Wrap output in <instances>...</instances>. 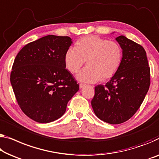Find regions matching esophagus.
<instances>
[{"instance_id": "1", "label": "esophagus", "mask_w": 159, "mask_h": 159, "mask_svg": "<svg viewBox=\"0 0 159 159\" xmlns=\"http://www.w3.org/2000/svg\"><path fill=\"white\" fill-rule=\"evenodd\" d=\"M85 86H86V84H79L80 89H83V88H84Z\"/></svg>"}]
</instances>
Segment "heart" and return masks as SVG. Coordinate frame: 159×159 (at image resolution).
I'll use <instances>...</instances> for the list:
<instances>
[{"instance_id":"heart-1","label":"heart","mask_w":159,"mask_h":159,"mask_svg":"<svg viewBox=\"0 0 159 159\" xmlns=\"http://www.w3.org/2000/svg\"><path fill=\"white\" fill-rule=\"evenodd\" d=\"M122 49L118 43L96 35L83 37L75 47L66 51L64 62L70 73H75L87 62L88 66L77 74L85 83L110 79L116 74L122 62Z\"/></svg>"}]
</instances>
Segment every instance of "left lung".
<instances>
[{
  "mask_svg": "<svg viewBox=\"0 0 159 159\" xmlns=\"http://www.w3.org/2000/svg\"><path fill=\"white\" fill-rule=\"evenodd\" d=\"M116 40L123 50L121 65L106 85L95 87L91 106L95 114L111 124L130 119L143 103L150 86V68L145 50L124 35Z\"/></svg>",
  "mask_w": 159,
  "mask_h": 159,
  "instance_id": "obj_1",
  "label": "left lung"
}]
</instances>
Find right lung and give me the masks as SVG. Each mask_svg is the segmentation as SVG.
Returning a JSON list of instances; mask_svg holds the SVG:
<instances>
[{"label": "right lung", "mask_w": 159, "mask_h": 159, "mask_svg": "<svg viewBox=\"0 0 159 159\" xmlns=\"http://www.w3.org/2000/svg\"><path fill=\"white\" fill-rule=\"evenodd\" d=\"M72 43L68 36L48 35L19 51L11 84L20 109L35 121L46 124L64 114L79 85L66 68L64 56Z\"/></svg>", "instance_id": "add662e5"}]
</instances>
